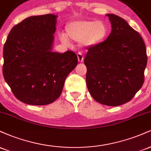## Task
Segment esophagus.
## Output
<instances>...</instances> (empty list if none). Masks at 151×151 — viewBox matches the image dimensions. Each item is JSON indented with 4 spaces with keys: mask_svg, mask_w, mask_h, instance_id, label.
Masks as SVG:
<instances>
[{
    "mask_svg": "<svg viewBox=\"0 0 151 151\" xmlns=\"http://www.w3.org/2000/svg\"><path fill=\"white\" fill-rule=\"evenodd\" d=\"M77 58H78V61L79 62H82L83 60H84V56H83L81 52H79L77 54Z\"/></svg>",
    "mask_w": 151,
    "mask_h": 151,
    "instance_id": "esophagus-1",
    "label": "esophagus"
}]
</instances>
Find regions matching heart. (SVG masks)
<instances>
[{
    "instance_id": "1",
    "label": "heart",
    "mask_w": 151,
    "mask_h": 151,
    "mask_svg": "<svg viewBox=\"0 0 151 151\" xmlns=\"http://www.w3.org/2000/svg\"><path fill=\"white\" fill-rule=\"evenodd\" d=\"M65 37L61 35L63 42H68V39L81 42L86 47H93L105 40L109 32L108 25L104 21L93 20H79L71 21L66 25Z\"/></svg>"
}]
</instances>
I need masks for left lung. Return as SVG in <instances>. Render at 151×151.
<instances>
[{
  "label": "left lung",
  "instance_id": "8db88e82",
  "mask_svg": "<svg viewBox=\"0 0 151 151\" xmlns=\"http://www.w3.org/2000/svg\"><path fill=\"white\" fill-rule=\"evenodd\" d=\"M112 30L104 42L90 47L84 58L91 96L110 106L131 101L143 86L148 58L143 38L124 19L107 14Z\"/></svg>",
  "mask_w": 151,
  "mask_h": 151
}]
</instances>
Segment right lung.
Returning <instances> with one entry per match:
<instances>
[{
	"mask_svg": "<svg viewBox=\"0 0 151 151\" xmlns=\"http://www.w3.org/2000/svg\"><path fill=\"white\" fill-rule=\"evenodd\" d=\"M57 16H31L15 25L3 47V74L14 96L42 106L59 98L67 75L77 65L74 52H52Z\"/></svg>",
	"mask_w": 151,
	"mask_h": 151,
	"instance_id": "right-lung-1",
	"label": "right lung"
}]
</instances>
